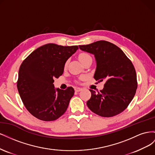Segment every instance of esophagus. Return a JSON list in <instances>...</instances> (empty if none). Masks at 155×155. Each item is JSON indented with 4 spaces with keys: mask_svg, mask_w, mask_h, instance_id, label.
Here are the masks:
<instances>
[{
    "mask_svg": "<svg viewBox=\"0 0 155 155\" xmlns=\"http://www.w3.org/2000/svg\"><path fill=\"white\" fill-rule=\"evenodd\" d=\"M75 91L76 92H79L81 91L82 90V88H80V87H75Z\"/></svg>",
    "mask_w": 155,
    "mask_h": 155,
    "instance_id": "esophagus-1",
    "label": "esophagus"
}]
</instances>
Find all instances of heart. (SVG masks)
<instances>
[{"label":"heart","instance_id":"heart-1","mask_svg":"<svg viewBox=\"0 0 155 155\" xmlns=\"http://www.w3.org/2000/svg\"><path fill=\"white\" fill-rule=\"evenodd\" d=\"M90 57L91 56L87 54H81L79 56V60H80V61L82 62L83 60H85V59H87L88 58H90ZM65 67H67V63L65 64Z\"/></svg>","mask_w":155,"mask_h":155}]
</instances>
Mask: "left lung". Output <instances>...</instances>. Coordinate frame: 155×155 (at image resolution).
I'll use <instances>...</instances> for the list:
<instances>
[{"mask_svg":"<svg viewBox=\"0 0 155 155\" xmlns=\"http://www.w3.org/2000/svg\"><path fill=\"white\" fill-rule=\"evenodd\" d=\"M80 50L94 55L96 69L94 78L105 80L104 88L96 93L91 90L88 107L95 114L112 117L129 105L137 89L136 70L130 60L116 45L106 41L79 45Z\"/></svg>","mask_w":155,"mask_h":155,"instance_id":"obj_1","label":"left lung"}]
</instances>
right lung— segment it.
<instances>
[{"label": "right lung", "instance_id": "right-lung-1", "mask_svg": "<svg viewBox=\"0 0 155 155\" xmlns=\"http://www.w3.org/2000/svg\"><path fill=\"white\" fill-rule=\"evenodd\" d=\"M78 49V46L49 43L37 48L23 61L17 87L26 109L35 118L54 121L67 110L74 89L55 88L54 79L61 76L65 63Z\"/></svg>", "mask_w": 155, "mask_h": 155}]
</instances>
